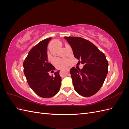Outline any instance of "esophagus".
Masks as SVG:
<instances>
[{
  "mask_svg": "<svg viewBox=\"0 0 129 129\" xmlns=\"http://www.w3.org/2000/svg\"><path fill=\"white\" fill-rule=\"evenodd\" d=\"M66 72H67L68 73V72H69V69H66Z\"/></svg>",
  "mask_w": 129,
  "mask_h": 129,
  "instance_id": "esophagus-1",
  "label": "esophagus"
}]
</instances>
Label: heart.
I'll list each match as a JSON object with an SVG mask.
<instances>
[{"label":"heart","mask_w":129,"mask_h":129,"mask_svg":"<svg viewBox=\"0 0 129 129\" xmlns=\"http://www.w3.org/2000/svg\"><path fill=\"white\" fill-rule=\"evenodd\" d=\"M49 58L52 61H53V58L49 56ZM69 63V61L67 59H56L54 61V64L56 65V67L58 68H63L67 67Z\"/></svg>","instance_id":"heart-1"}]
</instances>
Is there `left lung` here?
I'll use <instances>...</instances> for the list:
<instances>
[{
  "instance_id": "8db88e82",
  "label": "left lung",
  "mask_w": 129,
  "mask_h": 129,
  "mask_svg": "<svg viewBox=\"0 0 129 129\" xmlns=\"http://www.w3.org/2000/svg\"><path fill=\"white\" fill-rule=\"evenodd\" d=\"M64 38L71 45L74 57L84 65L82 69L73 67L70 71L74 89L83 97L91 96L99 91L107 75L108 62L106 57L86 39L74 37Z\"/></svg>"
}]
</instances>
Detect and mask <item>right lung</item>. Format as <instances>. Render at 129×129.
Listing matches in <instances>:
<instances>
[{
  "mask_svg": "<svg viewBox=\"0 0 129 129\" xmlns=\"http://www.w3.org/2000/svg\"><path fill=\"white\" fill-rule=\"evenodd\" d=\"M51 38L42 40L31 49L23 63L24 74L29 87L37 95L43 98L55 96L61 85L59 71L54 73V76L48 74L49 71L55 70L48 62L47 45Z\"/></svg>",
  "mask_w": 129,
  "mask_h": 129,
  "instance_id": "right-lung-1",
  "label": "right lung"
}]
</instances>
